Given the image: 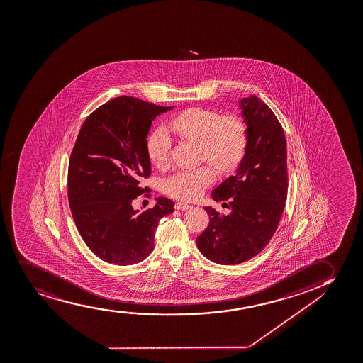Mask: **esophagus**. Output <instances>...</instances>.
<instances>
[{"label": "esophagus", "instance_id": "34e87169", "mask_svg": "<svg viewBox=\"0 0 363 363\" xmlns=\"http://www.w3.org/2000/svg\"><path fill=\"white\" fill-rule=\"evenodd\" d=\"M189 208H191L189 204H186V203H181V201H179V203H176L175 204V209H177V211H187V209H189Z\"/></svg>", "mask_w": 363, "mask_h": 363}]
</instances>
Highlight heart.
I'll use <instances>...</instances> for the list:
<instances>
[{
	"label": "heart",
	"mask_w": 363,
	"mask_h": 363,
	"mask_svg": "<svg viewBox=\"0 0 363 363\" xmlns=\"http://www.w3.org/2000/svg\"><path fill=\"white\" fill-rule=\"evenodd\" d=\"M170 130L179 138L201 144V159L211 162L216 170L228 174L235 170L245 157L247 125L236 115L221 116L209 108L184 110L171 118ZM171 140L164 127H157L147 139V154L152 165L165 169L170 162ZM211 165L194 170H182L166 179L167 194L182 201H194L214 181Z\"/></svg>",
	"instance_id": "b5f03b06"
}]
</instances>
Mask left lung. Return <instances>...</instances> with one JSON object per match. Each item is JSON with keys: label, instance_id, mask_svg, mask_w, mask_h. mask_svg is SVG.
<instances>
[{"label": "left lung", "instance_id": "1", "mask_svg": "<svg viewBox=\"0 0 363 363\" xmlns=\"http://www.w3.org/2000/svg\"><path fill=\"white\" fill-rule=\"evenodd\" d=\"M247 148L236 175L215 188L211 197L228 201L231 213L206 208L209 225L197 238L206 258L240 264L264 250L278 228L287 197L286 139L267 104L255 95L241 101Z\"/></svg>", "mask_w": 363, "mask_h": 363}]
</instances>
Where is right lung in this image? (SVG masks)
Here are the masks:
<instances>
[{
  "label": "right lung",
  "instance_id": "1",
  "mask_svg": "<svg viewBox=\"0 0 363 363\" xmlns=\"http://www.w3.org/2000/svg\"><path fill=\"white\" fill-rule=\"evenodd\" d=\"M133 96H118L85 118L68 164V203L85 245L110 264L130 265L154 248L162 218L174 201L135 211L133 201L150 197L142 179L150 176L147 135L154 117L170 110Z\"/></svg>",
  "mask_w": 363,
  "mask_h": 363
}]
</instances>
